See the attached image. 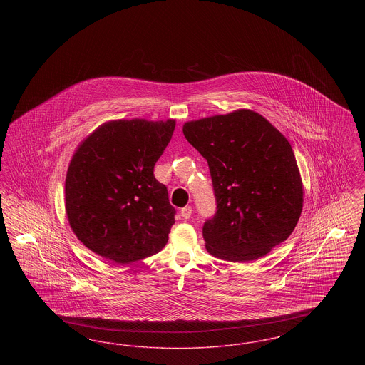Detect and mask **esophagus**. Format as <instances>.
Wrapping results in <instances>:
<instances>
[{
  "instance_id": "1",
  "label": "esophagus",
  "mask_w": 365,
  "mask_h": 365,
  "mask_svg": "<svg viewBox=\"0 0 365 365\" xmlns=\"http://www.w3.org/2000/svg\"><path fill=\"white\" fill-rule=\"evenodd\" d=\"M191 213H192L191 207H185V208H182V210H180V215H182V217H185V219H190Z\"/></svg>"
}]
</instances>
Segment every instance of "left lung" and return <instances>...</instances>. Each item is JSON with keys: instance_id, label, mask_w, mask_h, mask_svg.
Wrapping results in <instances>:
<instances>
[{"instance_id": "left-lung-1", "label": "left lung", "mask_w": 365, "mask_h": 365, "mask_svg": "<svg viewBox=\"0 0 365 365\" xmlns=\"http://www.w3.org/2000/svg\"><path fill=\"white\" fill-rule=\"evenodd\" d=\"M183 134L208 161L212 178L216 212L202 226L209 253L247 262L284 242L304 201L289 140L246 109L186 123Z\"/></svg>"}]
</instances>
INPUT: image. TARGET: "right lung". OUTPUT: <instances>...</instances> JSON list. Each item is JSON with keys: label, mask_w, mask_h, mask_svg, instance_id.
Wrapping results in <instances>:
<instances>
[{"label": "right lung", "mask_w": 365, "mask_h": 365, "mask_svg": "<svg viewBox=\"0 0 365 365\" xmlns=\"http://www.w3.org/2000/svg\"><path fill=\"white\" fill-rule=\"evenodd\" d=\"M174 130V120L106 123L79 146L66 179V209L90 250L128 264L168 242L176 210L153 170Z\"/></svg>", "instance_id": "add662e5"}]
</instances>
